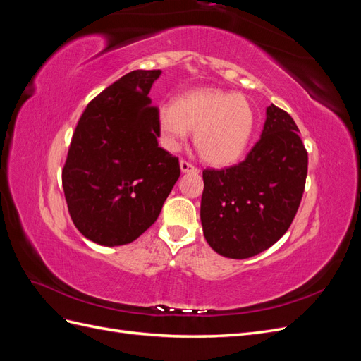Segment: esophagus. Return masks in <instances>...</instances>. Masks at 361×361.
Masks as SVG:
<instances>
[{
    "label": "esophagus",
    "mask_w": 361,
    "mask_h": 361,
    "mask_svg": "<svg viewBox=\"0 0 361 361\" xmlns=\"http://www.w3.org/2000/svg\"><path fill=\"white\" fill-rule=\"evenodd\" d=\"M179 166H180V171H182V173H199V169H197V167H194L192 164L187 162L185 159H180Z\"/></svg>",
    "instance_id": "esophagus-1"
}]
</instances>
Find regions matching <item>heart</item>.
Masks as SVG:
<instances>
[{
    "label": "heart",
    "mask_w": 361,
    "mask_h": 361,
    "mask_svg": "<svg viewBox=\"0 0 361 361\" xmlns=\"http://www.w3.org/2000/svg\"><path fill=\"white\" fill-rule=\"evenodd\" d=\"M256 110L244 94L221 89L182 93L171 105L158 108L162 145L178 150L190 130L204 162L215 167L232 166L243 158L256 129Z\"/></svg>",
    "instance_id": "obj_1"
}]
</instances>
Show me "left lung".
I'll use <instances>...</instances> for the list:
<instances>
[{"label":"left lung","mask_w":361,"mask_h":361,"mask_svg":"<svg viewBox=\"0 0 361 361\" xmlns=\"http://www.w3.org/2000/svg\"><path fill=\"white\" fill-rule=\"evenodd\" d=\"M307 161L293 118L271 104L260 140L243 162L203 170L200 220L211 248L248 259L276 244L298 211Z\"/></svg>","instance_id":"8db88e82"}]
</instances>
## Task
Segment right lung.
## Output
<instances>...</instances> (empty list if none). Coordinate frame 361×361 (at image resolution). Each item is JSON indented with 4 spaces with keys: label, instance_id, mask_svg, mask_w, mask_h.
Returning a JSON list of instances; mask_svg holds the SVG:
<instances>
[{
    "label": "right lung",
    "instance_id": "obj_1",
    "mask_svg": "<svg viewBox=\"0 0 361 361\" xmlns=\"http://www.w3.org/2000/svg\"><path fill=\"white\" fill-rule=\"evenodd\" d=\"M161 71H133L97 94L76 125L63 190L75 227L94 244L135 241L157 221L180 176L158 146V108L149 92Z\"/></svg>",
    "mask_w": 361,
    "mask_h": 361
}]
</instances>
